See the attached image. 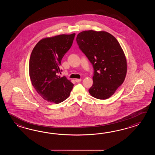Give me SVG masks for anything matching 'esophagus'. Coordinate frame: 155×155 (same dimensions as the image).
<instances>
[{"mask_svg":"<svg viewBox=\"0 0 155 155\" xmlns=\"http://www.w3.org/2000/svg\"><path fill=\"white\" fill-rule=\"evenodd\" d=\"M81 81V79H75V81H76V82H80Z\"/></svg>","mask_w":155,"mask_h":155,"instance_id":"1","label":"esophagus"}]
</instances>
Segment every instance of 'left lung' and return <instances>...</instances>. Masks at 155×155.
<instances>
[{
	"instance_id": "1",
	"label": "left lung",
	"mask_w": 155,
	"mask_h": 155,
	"mask_svg": "<svg viewBox=\"0 0 155 155\" xmlns=\"http://www.w3.org/2000/svg\"><path fill=\"white\" fill-rule=\"evenodd\" d=\"M76 42L94 70L89 93L96 99H108L122 85L127 72L125 56L118 41L107 32L87 30L78 34Z\"/></svg>"
}]
</instances>
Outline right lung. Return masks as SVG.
<instances>
[{"mask_svg":"<svg viewBox=\"0 0 155 155\" xmlns=\"http://www.w3.org/2000/svg\"><path fill=\"white\" fill-rule=\"evenodd\" d=\"M75 36L59 35L40 40L34 48L29 60L30 78L34 87L43 99L59 104L70 94L74 84L65 76L57 75L64 55L72 46Z\"/></svg>","mask_w":155,"mask_h":155,"instance_id":"add662e5","label":"right lung"}]
</instances>
